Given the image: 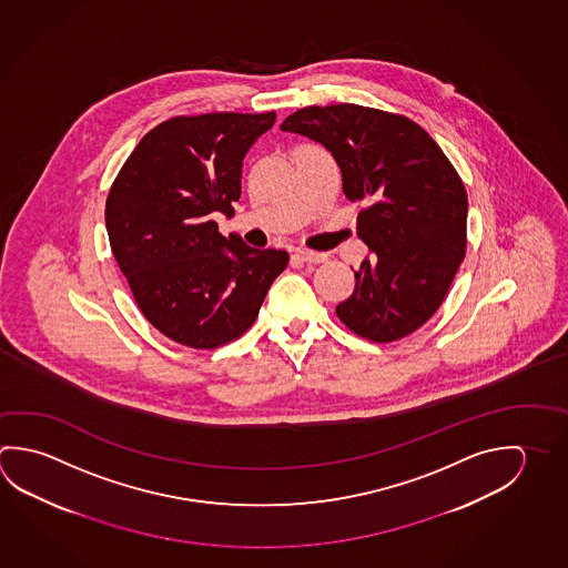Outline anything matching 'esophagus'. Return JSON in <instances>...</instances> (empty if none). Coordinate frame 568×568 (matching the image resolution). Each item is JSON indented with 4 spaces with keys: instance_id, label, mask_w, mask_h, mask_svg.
<instances>
[{
    "instance_id": "1",
    "label": "esophagus",
    "mask_w": 568,
    "mask_h": 568,
    "mask_svg": "<svg viewBox=\"0 0 568 568\" xmlns=\"http://www.w3.org/2000/svg\"><path fill=\"white\" fill-rule=\"evenodd\" d=\"M295 257L305 263H325L327 255L325 253H317V251L297 250L295 251Z\"/></svg>"
}]
</instances>
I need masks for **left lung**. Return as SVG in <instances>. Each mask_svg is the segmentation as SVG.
I'll return each mask as SVG.
<instances>
[{
    "instance_id": "left-lung-1",
    "label": "left lung",
    "mask_w": 568,
    "mask_h": 568,
    "mask_svg": "<svg viewBox=\"0 0 568 568\" xmlns=\"http://www.w3.org/2000/svg\"><path fill=\"white\" fill-rule=\"evenodd\" d=\"M281 130L331 151L345 197L361 203L357 233L373 257L355 271L337 317L375 343L407 337L435 315L465 260L468 203L457 171L427 131L387 111L311 105Z\"/></svg>"
}]
</instances>
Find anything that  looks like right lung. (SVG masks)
Listing matches in <instances>:
<instances>
[{
    "label": "right lung",
    "mask_w": 568,
    "mask_h": 568,
    "mask_svg": "<svg viewBox=\"0 0 568 568\" xmlns=\"http://www.w3.org/2000/svg\"><path fill=\"white\" fill-rule=\"evenodd\" d=\"M270 113L173 118L151 130L123 163L105 203L113 257L141 313L175 343L215 348L260 315L287 251L255 250L221 235L231 217L251 145L275 123Z\"/></svg>",
    "instance_id": "right-lung-1"
}]
</instances>
